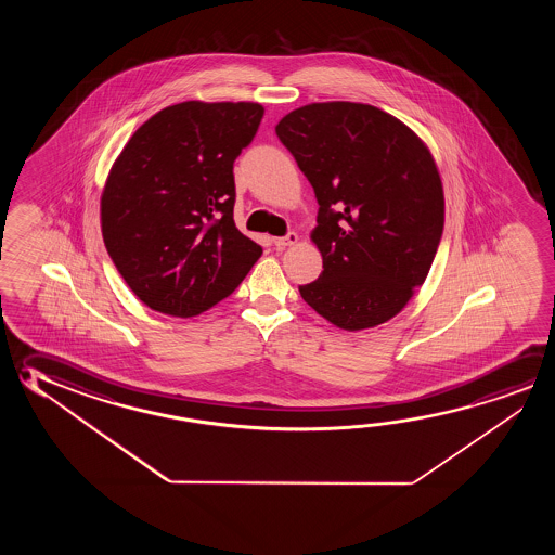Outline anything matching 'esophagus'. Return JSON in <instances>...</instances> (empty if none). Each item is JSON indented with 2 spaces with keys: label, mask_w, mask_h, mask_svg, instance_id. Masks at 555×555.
<instances>
[{
  "label": "esophagus",
  "mask_w": 555,
  "mask_h": 555,
  "mask_svg": "<svg viewBox=\"0 0 555 555\" xmlns=\"http://www.w3.org/2000/svg\"><path fill=\"white\" fill-rule=\"evenodd\" d=\"M298 242V234L296 232H288L286 236L274 237L273 244L276 247L294 246Z\"/></svg>",
  "instance_id": "1"
}]
</instances>
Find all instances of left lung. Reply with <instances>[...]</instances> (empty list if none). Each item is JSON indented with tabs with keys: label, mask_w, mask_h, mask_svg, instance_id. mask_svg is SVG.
I'll use <instances>...</instances> for the list:
<instances>
[{
	"label": "left lung",
	"mask_w": 555,
	"mask_h": 555,
	"mask_svg": "<svg viewBox=\"0 0 555 555\" xmlns=\"http://www.w3.org/2000/svg\"><path fill=\"white\" fill-rule=\"evenodd\" d=\"M319 203L323 255L304 301L346 331L395 318L424 284L443 234L436 163L412 129L356 102L308 104L276 126Z\"/></svg>",
	"instance_id": "8db88e82"
}]
</instances>
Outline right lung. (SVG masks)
Listing matches in <instances>:
<instances>
[{
  "label": "right lung",
  "instance_id": "1",
  "mask_svg": "<svg viewBox=\"0 0 555 555\" xmlns=\"http://www.w3.org/2000/svg\"><path fill=\"white\" fill-rule=\"evenodd\" d=\"M264 109L182 102L124 146L102 193V236L118 273L149 308L193 318L236 291L263 249L234 224V160Z\"/></svg>",
  "mask_w": 555,
  "mask_h": 555
}]
</instances>
